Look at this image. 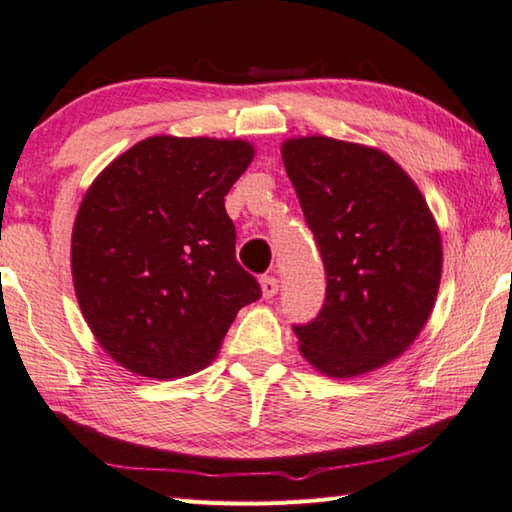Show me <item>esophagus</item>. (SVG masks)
Listing matches in <instances>:
<instances>
[{"label":"esophagus","mask_w":512,"mask_h":512,"mask_svg":"<svg viewBox=\"0 0 512 512\" xmlns=\"http://www.w3.org/2000/svg\"><path fill=\"white\" fill-rule=\"evenodd\" d=\"M260 289H263L265 298H274L278 294V278L276 276H263V278H260Z\"/></svg>","instance_id":"esophagus-1"}]
</instances>
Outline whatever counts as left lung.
Masks as SVG:
<instances>
[{
  "mask_svg": "<svg viewBox=\"0 0 512 512\" xmlns=\"http://www.w3.org/2000/svg\"><path fill=\"white\" fill-rule=\"evenodd\" d=\"M281 153L327 276L321 314L294 325L298 350L332 379L379 370L408 350L435 307L443 267L435 216L381 149L303 136Z\"/></svg>",
  "mask_w": 512,
  "mask_h": 512,
  "instance_id": "8db88e82",
  "label": "left lung"
}]
</instances>
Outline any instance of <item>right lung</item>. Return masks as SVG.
I'll use <instances>...</instances> for the list:
<instances>
[{
    "label": "right lung",
    "instance_id": "right-lung-1",
    "mask_svg": "<svg viewBox=\"0 0 512 512\" xmlns=\"http://www.w3.org/2000/svg\"><path fill=\"white\" fill-rule=\"evenodd\" d=\"M254 153L240 138L153 136L86 189L71 236L75 296L122 368L162 381L202 370L260 298L225 209Z\"/></svg>",
    "mask_w": 512,
    "mask_h": 512
}]
</instances>
